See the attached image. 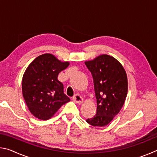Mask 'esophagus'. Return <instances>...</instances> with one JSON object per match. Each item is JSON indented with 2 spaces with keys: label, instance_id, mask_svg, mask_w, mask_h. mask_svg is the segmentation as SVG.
Instances as JSON below:
<instances>
[{
  "label": "esophagus",
  "instance_id": "esophagus-1",
  "mask_svg": "<svg viewBox=\"0 0 157 157\" xmlns=\"http://www.w3.org/2000/svg\"><path fill=\"white\" fill-rule=\"evenodd\" d=\"M73 101L78 104H82L83 102V98H82L79 95H75V97H73Z\"/></svg>",
  "mask_w": 157,
  "mask_h": 157
}]
</instances>
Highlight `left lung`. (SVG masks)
<instances>
[{
  "instance_id": "obj_1",
  "label": "left lung",
  "mask_w": 157,
  "mask_h": 157,
  "mask_svg": "<svg viewBox=\"0 0 157 157\" xmlns=\"http://www.w3.org/2000/svg\"><path fill=\"white\" fill-rule=\"evenodd\" d=\"M84 63L92 74L97 99L96 114L86 121L92 126L105 127L118 115L125 102L126 71L116 58L106 54Z\"/></svg>"
}]
</instances>
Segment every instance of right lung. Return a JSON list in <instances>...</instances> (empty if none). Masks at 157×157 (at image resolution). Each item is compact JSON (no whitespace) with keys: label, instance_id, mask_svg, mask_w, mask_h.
<instances>
[{"label":"right lung","instance_id":"add662e5","mask_svg":"<svg viewBox=\"0 0 157 157\" xmlns=\"http://www.w3.org/2000/svg\"><path fill=\"white\" fill-rule=\"evenodd\" d=\"M70 64L50 53L36 57L25 71L22 93L30 112L39 120L51 118L70 98L63 94V85L58 80L59 73Z\"/></svg>","mask_w":157,"mask_h":157}]
</instances>
